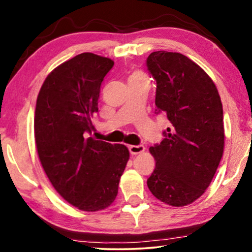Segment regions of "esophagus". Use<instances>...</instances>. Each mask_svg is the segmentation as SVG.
I'll use <instances>...</instances> for the list:
<instances>
[{
    "mask_svg": "<svg viewBox=\"0 0 252 252\" xmlns=\"http://www.w3.org/2000/svg\"><path fill=\"white\" fill-rule=\"evenodd\" d=\"M128 149L130 155H139L141 153H143L144 147L141 146V144L140 146H128Z\"/></svg>",
    "mask_w": 252,
    "mask_h": 252,
    "instance_id": "34e87169",
    "label": "esophagus"
}]
</instances>
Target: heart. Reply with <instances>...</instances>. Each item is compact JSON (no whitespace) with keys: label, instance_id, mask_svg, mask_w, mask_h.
<instances>
[{"label":"heart","instance_id":"b5f03b06","mask_svg":"<svg viewBox=\"0 0 252 252\" xmlns=\"http://www.w3.org/2000/svg\"><path fill=\"white\" fill-rule=\"evenodd\" d=\"M140 82H147L148 84V78L142 71L136 70V71H134L132 74H130L129 84H140Z\"/></svg>","mask_w":252,"mask_h":252}]
</instances>
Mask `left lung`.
Instances as JSON below:
<instances>
[{"instance_id":"left-lung-1","label":"left lung","mask_w":252,"mask_h":252,"mask_svg":"<svg viewBox=\"0 0 252 252\" xmlns=\"http://www.w3.org/2000/svg\"><path fill=\"white\" fill-rule=\"evenodd\" d=\"M147 66L157 82V110L170 122L165 139L149 149L156 167L147 185L165 204L186 206L204 194L221 160V99L209 74L185 55L154 51Z\"/></svg>"}]
</instances>
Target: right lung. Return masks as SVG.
<instances>
[{
  "mask_svg": "<svg viewBox=\"0 0 252 252\" xmlns=\"http://www.w3.org/2000/svg\"><path fill=\"white\" fill-rule=\"evenodd\" d=\"M115 62L93 53L71 58L48 74L37 95L34 137L40 163L58 194L87 212L115 202L129 159L124 144L88 136L101 84Z\"/></svg>",
  "mask_w": 252,
  "mask_h": 252,
  "instance_id": "obj_1",
  "label": "right lung"
}]
</instances>
